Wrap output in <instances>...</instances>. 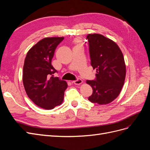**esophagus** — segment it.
I'll return each mask as SVG.
<instances>
[{"label":"esophagus","instance_id":"1","mask_svg":"<svg viewBox=\"0 0 150 150\" xmlns=\"http://www.w3.org/2000/svg\"><path fill=\"white\" fill-rule=\"evenodd\" d=\"M72 83H73L74 84H76V85H79V84L83 83V81L81 80V79H77L76 80L72 81Z\"/></svg>","mask_w":150,"mask_h":150}]
</instances>
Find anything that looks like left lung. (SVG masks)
I'll list each match as a JSON object with an SVG mask.
<instances>
[{
	"label": "left lung",
	"instance_id": "8db88e82",
	"mask_svg": "<svg viewBox=\"0 0 150 150\" xmlns=\"http://www.w3.org/2000/svg\"><path fill=\"white\" fill-rule=\"evenodd\" d=\"M91 64L96 69V79L87 80L93 88L89 101L106 104L119 96L126 77V65L119 46L112 40L99 34L87 36Z\"/></svg>",
	"mask_w": 150,
	"mask_h": 150
}]
</instances>
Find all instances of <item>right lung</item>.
Masks as SVG:
<instances>
[{
	"instance_id": "1",
	"label": "right lung",
	"mask_w": 150,
	"mask_h": 150,
	"mask_svg": "<svg viewBox=\"0 0 150 150\" xmlns=\"http://www.w3.org/2000/svg\"><path fill=\"white\" fill-rule=\"evenodd\" d=\"M64 38H46L28 51L23 67V84L28 97L36 105L52 110L62 104L67 88L65 81L54 78L51 64L54 52Z\"/></svg>"
}]
</instances>
